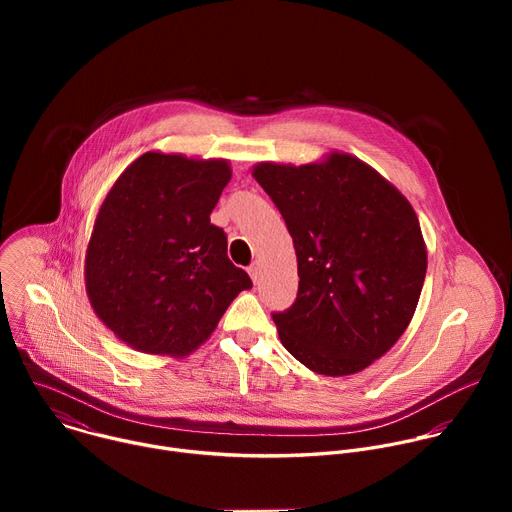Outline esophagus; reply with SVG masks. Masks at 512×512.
Returning a JSON list of instances; mask_svg holds the SVG:
<instances>
[{
    "label": "esophagus",
    "mask_w": 512,
    "mask_h": 512,
    "mask_svg": "<svg viewBox=\"0 0 512 512\" xmlns=\"http://www.w3.org/2000/svg\"><path fill=\"white\" fill-rule=\"evenodd\" d=\"M249 275H251V279H253V283H259V275H261V269H259V263H253L251 267H249Z\"/></svg>",
    "instance_id": "esophagus-1"
}]
</instances>
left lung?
Returning <instances> with one entry per match:
<instances>
[{"label": "left lung", "instance_id": "obj_1", "mask_svg": "<svg viewBox=\"0 0 512 512\" xmlns=\"http://www.w3.org/2000/svg\"><path fill=\"white\" fill-rule=\"evenodd\" d=\"M255 180L279 208L298 255V298L273 322L285 350L318 375L367 369L405 332L427 253L409 200L348 154L283 166Z\"/></svg>", "mask_w": 512, "mask_h": 512}]
</instances>
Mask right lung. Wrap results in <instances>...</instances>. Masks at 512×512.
Instances as JSON below:
<instances>
[{
  "instance_id": "right-lung-1",
  "label": "right lung",
  "mask_w": 512,
  "mask_h": 512,
  "mask_svg": "<svg viewBox=\"0 0 512 512\" xmlns=\"http://www.w3.org/2000/svg\"><path fill=\"white\" fill-rule=\"evenodd\" d=\"M229 180L227 160L148 152L105 196L85 257L87 296L135 350L186 356L253 285L210 223Z\"/></svg>"
}]
</instances>
